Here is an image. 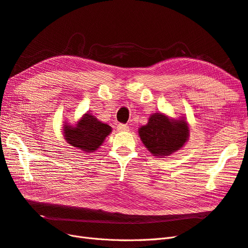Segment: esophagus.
I'll list each match as a JSON object with an SVG mask.
<instances>
[{"label": "esophagus", "mask_w": 248, "mask_h": 248, "mask_svg": "<svg viewBox=\"0 0 248 248\" xmlns=\"http://www.w3.org/2000/svg\"><path fill=\"white\" fill-rule=\"evenodd\" d=\"M117 130L118 131H128L129 127H128V125H126V124H118Z\"/></svg>", "instance_id": "1"}]
</instances>
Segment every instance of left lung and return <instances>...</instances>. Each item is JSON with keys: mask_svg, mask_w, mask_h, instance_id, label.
<instances>
[{"mask_svg": "<svg viewBox=\"0 0 248 248\" xmlns=\"http://www.w3.org/2000/svg\"><path fill=\"white\" fill-rule=\"evenodd\" d=\"M139 134L154 156H168L180 150L188 140V125L184 120H170L160 112L152 115Z\"/></svg>", "mask_w": 248, "mask_h": 248, "instance_id": "obj_1", "label": "left lung"}]
</instances>
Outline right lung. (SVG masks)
Returning <instances> with one entry per match:
<instances>
[{
    "label": "right lung",
    "mask_w": 248,
    "mask_h": 248,
    "mask_svg": "<svg viewBox=\"0 0 248 248\" xmlns=\"http://www.w3.org/2000/svg\"><path fill=\"white\" fill-rule=\"evenodd\" d=\"M110 131V126L98 121L90 114L82 117L76 127L64 125V137L67 142L88 153L99 148Z\"/></svg>",
    "instance_id": "add662e5"
}]
</instances>
